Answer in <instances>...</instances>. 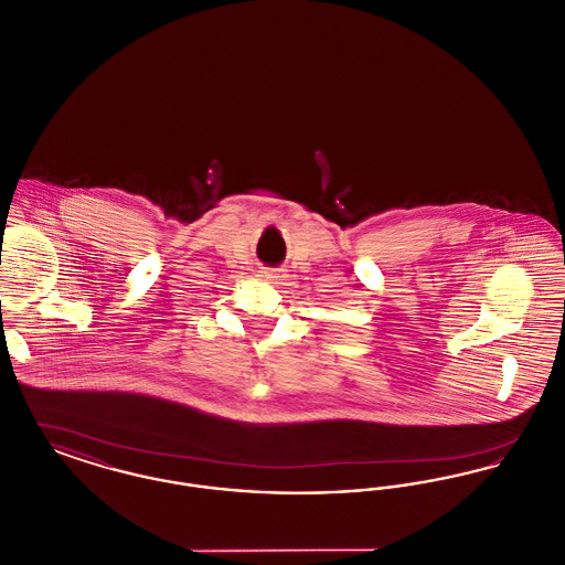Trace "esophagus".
Masks as SVG:
<instances>
[{"label":"esophagus","mask_w":565,"mask_h":565,"mask_svg":"<svg viewBox=\"0 0 565 565\" xmlns=\"http://www.w3.org/2000/svg\"><path fill=\"white\" fill-rule=\"evenodd\" d=\"M265 273V277L269 279L270 284H284L286 281V270L284 269H265L263 270Z\"/></svg>","instance_id":"obj_1"}]
</instances>
